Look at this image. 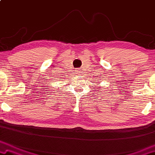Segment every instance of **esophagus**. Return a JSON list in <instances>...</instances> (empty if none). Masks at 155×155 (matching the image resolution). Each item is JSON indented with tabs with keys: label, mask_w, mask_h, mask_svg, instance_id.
I'll list each match as a JSON object with an SVG mask.
<instances>
[{
	"label": "esophagus",
	"mask_w": 155,
	"mask_h": 155,
	"mask_svg": "<svg viewBox=\"0 0 155 155\" xmlns=\"http://www.w3.org/2000/svg\"><path fill=\"white\" fill-rule=\"evenodd\" d=\"M75 72H76V73H77L78 74H81V69H80V68H77L75 70Z\"/></svg>",
	"instance_id": "obj_1"
}]
</instances>
